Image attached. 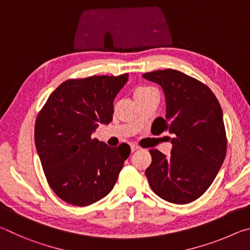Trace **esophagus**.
<instances>
[{"instance_id":"obj_1","label":"esophagus","mask_w":250,"mask_h":250,"mask_svg":"<svg viewBox=\"0 0 250 250\" xmlns=\"http://www.w3.org/2000/svg\"><path fill=\"white\" fill-rule=\"evenodd\" d=\"M130 146H131V151H132V152L139 150V146L137 145H131Z\"/></svg>"}]
</instances>
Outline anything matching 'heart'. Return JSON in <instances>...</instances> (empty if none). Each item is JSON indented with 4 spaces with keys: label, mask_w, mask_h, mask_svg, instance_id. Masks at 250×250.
<instances>
[{
    "label": "heart",
    "mask_w": 250,
    "mask_h": 250,
    "mask_svg": "<svg viewBox=\"0 0 250 250\" xmlns=\"http://www.w3.org/2000/svg\"><path fill=\"white\" fill-rule=\"evenodd\" d=\"M155 91L153 88L151 87H139L137 90L134 91V97H139V96H145L150 94V92H153Z\"/></svg>",
    "instance_id": "heart-1"
}]
</instances>
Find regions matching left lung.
Wrapping results in <instances>:
<instances>
[{"instance_id":"8db88e82","label":"left lung","mask_w":250,"mask_h":250,"mask_svg":"<svg viewBox=\"0 0 250 250\" xmlns=\"http://www.w3.org/2000/svg\"><path fill=\"white\" fill-rule=\"evenodd\" d=\"M142 77L158 83L166 96V118H156L152 130L173 134L171 155L150 150L152 163L146 176L164 201L188 204L207 191L225 160L221 104L208 87L179 70H155Z\"/></svg>"}]
</instances>
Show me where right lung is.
I'll use <instances>...</instances> for the list:
<instances>
[{
  "label": "right lung",
  "instance_id": "obj_1",
  "mask_svg": "<svg viewBox=\"0 0 250 250\" xmlns=\"http://www.w3.org/2000/svg\"><path fill=\"white\" fill-rule=\"evenodd\" d=\"M128 74L69 79L48 97L36 118L35 146L46 179L68 204L87 206L111 192L130 146L92 138L112 120L113 100Z\"/></svg>",
  "mask_w": 250,
  "mask_h": 250
}]
</instances>
